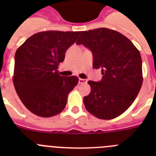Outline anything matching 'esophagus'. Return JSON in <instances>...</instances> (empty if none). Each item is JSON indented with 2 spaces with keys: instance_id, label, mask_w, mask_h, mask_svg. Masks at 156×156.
<instances>
[{
  "instance_id": "1",
  "label": "esophagus",
  "mask_w": 156,
  "mask_h": 156,
  "mask_svg": "<svg viewBox=\"0 0 156 156\" xmlns=\"http://www.w3.org/2000/svg\"><path fill=\"white\" fill-rule=\"evenodd\" d=\"M87 82V80L80 79V78L79 79V83H80V84H82V83H86Z\"/></svg>"
}]
</instances>
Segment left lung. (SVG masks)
<instances>
[{"label":"left lung","mask_w":156,"mask_h":156,"mask_svg":"<svg viewBox=\"0 0 156 156\" xmlns=\"http://www.w3.org/2000/svg\"><path fill=\"white\" fill-rule=\"evenodd\" d=\"M76 44L91 51L93 67L101 69L102 79L89 80L90 93L83 98L85 108L101 119L123 113L137 98L142 85L140 52L127 37L107 28L83 31Z\"/></svg>","instance_id":"1"}]
</instances>
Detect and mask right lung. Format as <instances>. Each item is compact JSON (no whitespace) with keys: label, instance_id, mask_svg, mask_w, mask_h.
Here are the masks:
<instances>
[{"label":"right lung","instance_id":"obj_1","mask_svg":"<svg viewBox=\"0 0 156 156\" xmlns=\"http://www.w3.org/2000/svg\"><path fill=\"white\" fill-rule=\"evenodd\" d=\"M81 32H41L29 37L15 55L13 82L17 94L31 112L41 117L60 113L78 77L62 76L58 68Z\"/></svg>","mask_w":156,"mask_h":156}]
</instances>
